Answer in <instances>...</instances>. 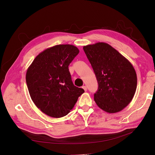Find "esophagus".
Segmentation results:
<instances>
[{"mask_svg":"<svg viewBox=\"0 0 155 155\" xmlns=\"http://www.w3.org/2000/svg\"><path fill=\"white\" fill-rule=\"evenodd\" d=\"M82 88H84V90L85 91H87V87H86L85 85V86H83Z\"/></svg>","mask_w":155,"mask_h":155,"instance_id":"34e87169","label":"esophagus"}]
</instances>
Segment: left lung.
I'll return each instance as SVG.
<instances>
[{
  "label": "left lung",
  "mask_w": 155,
  "mask_h": 155,
  "mask_svg": "<svg viewBox=\"0 0 155 155\" xmlns=\"http://www.w3.org/2000/svg\"><path fill=\"white\" fill-rule=\"evenodd\" d=\"M83 49L99 84L94 94L96 104L107 113L120 112L136 92L137 75L132 64L107 43L99 42Z\"/></svg>",
  "instance_id": "obj_1"
}]
</instances>
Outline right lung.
Segmentation results:
<instances>
[{"instance_id": "1", "label": "right lung", "mask_w": 155, "mask_h": 155, "mask_svg": "<svg viewBox=\"0 0 155 155\" xmlns=\"http://www.w3.org/2000/svg\"><path fill=\"white\" fill-rule=\"evenodd\" d=\"M79 50L71 45H59L40 53L28 67L26 80L36 106L54 118L67 115L83 88L73 85L68 70Z\"/></svg>"}]
</instances>
